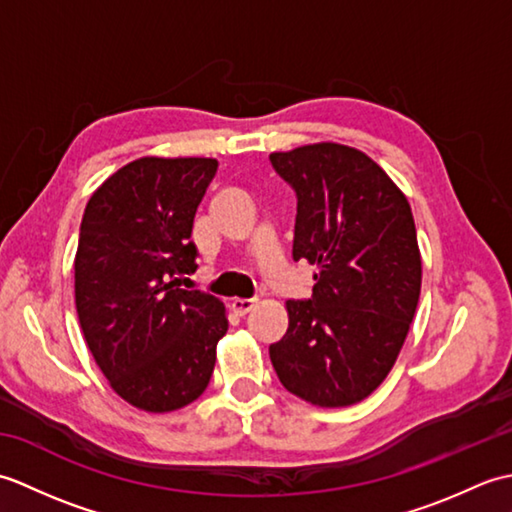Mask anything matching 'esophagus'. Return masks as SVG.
<instances>
[{
  "instance_id": "esophagus-1",
  "label": "esophagus",
  "mask_w": 512,
  "mask_h": 512,
  "mask_svg": "<svg viewBox=\"0 0 512 512\" xmlns=\"http://www.w3.org/2000/svg\"><path fill=\"white\" fill-rule=\"evenodd\" d=\"M255 306H257L255 299H233L231 301V308L237 317H244V314H248Z\"/></svg>"
}]
</instances>
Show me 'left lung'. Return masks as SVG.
<instances>
[{
  "label": "left lung",
  "mask_w": 512,
  "mask_h": 512,
  "mask_svg": "<svg viewBox=\"0 0 512 512\" xmlns=\"http://www.w3.org/2000/svg\"><path fill=\"white\" fill-rule=\"evenodd\" d=\"M297 193L292 259L317 266L312 299L286 301L270 361L317 407L365 400L394 367L416 314L422 259L411 206L361 149L314 143L270 154Z\"/></svg>",
  "instance_id": "left-lung-1"
}]
</instances>
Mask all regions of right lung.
Masks as SVG:
<instances>
[{"label":"right lung","mask_w":512,"mask_h":512,"mask_svg":"<svg viewBox=\"0 0 512 512\" xmlns=\"http://www.w3.org/2000/svg\"><path fill=\"white\" fill-rule=\"evenodd\" d=\"M215 171V158H138L83 213L74 301L85 343L116 394L149 413L204 394L228 330L220 299L178 288L198 268L193 217Z\"/></svg>","instance_id":"right-lung-1"}]
</instances>
